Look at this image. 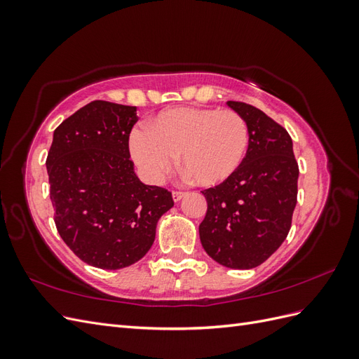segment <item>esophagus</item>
Wrapping results in <instances>:
<instances>
[{"label": "esophagus", "instance_id": "obj_1", "mask_svg": "<svg viewBox=\"0 0 359 359\" xmlns=\"http://www.w3.org/2000/svg\"><path fill=\"white\" fill-rule=\"evenodd\" d=\"M186 191H178V190H175V191H173L172 193V198H173V201H175V202H178V201H181L184 196H186Z\"/></svg>", "mask_w": 359, "mask_h": 359}]
</instances>
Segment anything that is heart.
I'll use <instances>...</instances> for the list:
<instances>
[{
	"mask_svg": "<svg viewBox=\"0 0 359 359\" xmlns=\"http://www.w3.org/2000/svg\"><path fill=\"white\" fill-rule=\"evenodd\" d=\"M130 133V154L151 182H160L180 156L184 172L203 187L229 180L245 158L250 132L235 111L173 107Z\"/></svg>",
	"mask_w": 359,
	"mask_h": 359,
	"instance_id": "1",
	"label": "heart"
}]
</instances>
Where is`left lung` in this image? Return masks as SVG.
Masks as SVG:
<instances>
[{
  "label": "left lung",
  "mask_w": 359,
  "mask_h": 359,
  "mask_svg": "<svg viewBox=\"0 0 359 359\" xmlns=\"http://www.w3.org/2000/svg\"><path fill=\"white\" fill-rule=\"evenodd\" d=\"M227 106L247 121L248 149L229 180L202 190L208 210L199 224V236L215 262L252 269L286 240L299 169L285 127L252 104L227 102Z\"/></svg>",
  "instance_id": "1"
}]
</instances>
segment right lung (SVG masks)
Returning <instances> with one entry per match:
<instances>
[{
	"label": "right lung",
	"mask_w": 359,
	"mask_h": 359,
	"mask_svg": "<svg viewBox=\"0 0 359 359\" xmlns=\"http://www.w3.org/2000/svg\"><path fill=\"white\" fill-rule=\"evenodd\" d=\"M136 107L94 100L55 128L46 158L53 220L85 264L119 269L142 259L156 240L172 193L145 186L130 160Z\"/></svg>",
	"instance_id": "add662e5"
}]
</instances>
